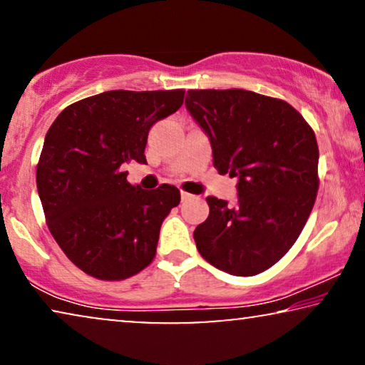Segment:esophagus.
I'll list each match as a JSON object with an SVG mask.
<instances>
[{
	"label": "esophagus",
	"instance_id": "obj_1",
	"mask_svg": "<svg viewBox=\"0 0 365 365\" xmlns=\"http://www.w3.org/2000/svg\"><path fill=\"white\" fill-rule=\"evenodd\" d=\"M194 196L192 194H189V192H184V191H181V199L182 201H187V199H192Z\"/></svg>",
	"mask_w": 365,
	"mask_h": 365
}]
</instances>
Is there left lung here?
Here are the masks:
<instances>
[{
	"label": "left lung",
	"mask_w": 365,
	"mask_h": 365,
	"mask_svg": "<svg viewBox=\"0 0 365 365\" xmlns=\"http://www.w3.org/2000/svg\"><path fill=\"white\" fill-rule=\"evenodd\" d=\"M186 109L212 148V164L237 178V201L209 196L194 231L197 251L232 276L274 266L306 226L316 201V134L291 104L246 89H191Z\"/></svg>",
	"instance_id": "1"
}]
</instances>
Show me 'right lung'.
I'll return each instance as SVG.
<instances>
[{
    "label": "right lung",
    "mask_w": 365,
    "mask_h": 365,
    "mask_svg": "<svg viewBox=\"0 0 365 365\" xmlns=\"http://www.w3.org/2000/svg\"><path fill=\"white\" fill-rule=\"evenodd\" d=\"M182 99L184 89L106 91L68 106L48 129L38 194L54 241L89 276L121 281L156 256L159 229L181 192L133 186L123 166L146 164L149 129Z\"/></svg>",
    "instance_id": "1"
}]
</instances>
